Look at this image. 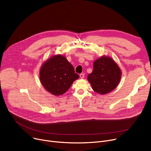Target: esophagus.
<instances>
[{"label":"esophagus","mask_w":151,"mask_h":151,"mask_svg":"<svg viewBox=\"0 0 151 151\" xmlns=\"http://www.w3.org/2000/svg\"><path fill=\"white\" fill-rule=\"evenodd\" d=\"M80 78H81V79L84 78V73H81V74L80 75Z\"/></svg>","instance_id":"esophagus-1"}]
</instances>
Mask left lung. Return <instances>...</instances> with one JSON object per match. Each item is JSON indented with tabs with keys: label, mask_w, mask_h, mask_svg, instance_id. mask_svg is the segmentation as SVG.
I'll use <instances>...</instances> for the list:
<instances>
[{
	"label": "left lung",
	"mask_w": 151,
	"mask_h": 151,
	"mask_svg": "<svg viewBox=\"0 0 151 151\" xmlns=\"http://www.w3.org/2000/svg\"><path fill=\"white\" fill-rule=\"evenodd\" d=\"M122 73L120 68L111 58L101 56L95 60L93 71L88 76L92 89L100 94L114 90L119 83Z\"/></svg>",
	"instance_id": "1"
}]
</instances>
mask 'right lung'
Listing matches in <instances>:
<instances>
[{
  "instance_id": "right-lung-1",
  "label": "right lung",
  "mask_w": 151,
  "mask_h": 151,
  "mask_svg": "<svg viewBox=\"0 0 151 151\" xmlns=\"http://www.w3.org/2000/svg\"><path fill=\"white\" fill-rule=\"evenodd\" d=\"M80 77L65 56L55 55L44 62L40 70V80L45 89L54 96L66 92Z\"/></svg>"
}]
</instances>
